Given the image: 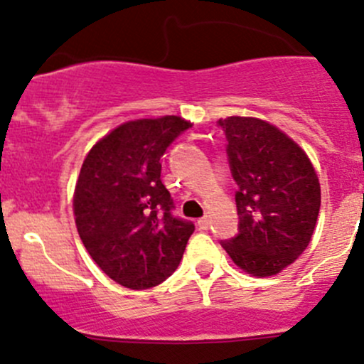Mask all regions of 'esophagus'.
Returning a JSON list of instances; mask_svg holds the SVG:
<instances>
[{
    "label": "esophagus",
    "mask_w": 364,
    "mask_h": 364,
    "mask_svg": "<svg viewBox=\"0 0 364 364\" xmlns=\"http://www.w3.org/2000/svg\"><path fill=\"white\" fill-rule=\"evenodd\" d=\"M197 225H199V229H208V225H210V217H208V215L200 217L199 220H197Z\"/></svg>",
    "instance_id": "1"
}]
</instances>
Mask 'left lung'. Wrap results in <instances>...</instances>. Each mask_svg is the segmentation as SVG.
Returning a JSON list of instances; mask_svg holds the SVG:
<instances>
[{"label": "left lung", "instance_id": "obj_1", "mask_svg": "<svg viewBox=\"0 0 364 364\" xmlns=\"http://www.w3.org/2000/svg\"><path fill=\"white\" fill-rule=\"evenodd\" d=\"M238 185V236L222 242L232 263L254 277L277 276L306 250L320 211V181L306 151L256 117L218 121Z\"/></svg>", "mask_w": 364, "mask_h": 364}]
</instances>
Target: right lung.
I'll return each mask as SVG.
<instances>
[{"mask_svg": "<svg viewBox=\"0 0 364 364\" xmlns=\"http://www.w3.org/2000/svg\"><path fill=\"white\" fill-rule=\"evenodd\" d=\"M192 122L178 115L136 119L97 140L73 196L85 249L115 283L147 290L178 268L193 224L174 218L160 158Z\"/></svg>", "mask_w": 364, "mask_h": 364, "instance_id": "1", "label": "right lung"}]
</instances>
